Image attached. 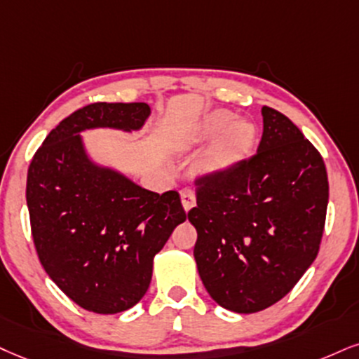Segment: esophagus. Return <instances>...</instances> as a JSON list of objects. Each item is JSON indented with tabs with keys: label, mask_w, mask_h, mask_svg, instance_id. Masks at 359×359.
I'll use <instances>...</instances> for the list:
<instances>
[{
	"label": "esophagus",
	"mask_w": 359,
	"mask_h": 359,
	"mask_svg": "<svg viewBox=\"0 0 359 359\" xmlns=\"http://www.w3.org/2000/svg\"><path fill=\"white\" fill-rule=\"evenodd\" d=\"M180 196H181V203H183V208H184V211H189L191 210V208L194 206V193H193V189L191 188H183L180 191Z\"/></svg>",
	"instance_id": "34e87169"
}]
</instances>
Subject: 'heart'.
I'll use <instances>...</instances> for the list:
<instances>
[{
    "instance_id": "obj_1",
    "label": "heart",
    "mask_w": 359,
    "mask_h": 359,
    "mask_svg": "<svg viewBox=\"0 0 359 359\" xmlns=\"http://www.w3.org/2000/svg\"><path fill=\"white\" fill-rule=\"evenodd\" d=\"M229 111H213L203 121L200 138L211 141L210 148L203 154L200 168L206 172L228 171L250 156L256 144V128L253 123L233 121Z\"/></svg>"
}]
</instances>
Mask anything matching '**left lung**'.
<instances>
[{
    "label": "left lung",
    "instance_id": "1",
    "mask_svg": "<svg viewBox=\"0 0 359 359\" xmlns=\"http://www.w3.org/2000/svg\"><path fill=\"white\" fill-rule=\"evenodd\" d=\"M258 151L196 178L194 259L219 306L256 313L293 290L320 251L330 184L325 161L285 114L263 106Z\"/></svg>",
    "mask_w": 359,
    "mask_h": 359
}]
</instances>
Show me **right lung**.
Returning a JSON list of instances; mask_svg holds the SVG:
<instances>
[{"instance_id": "1", "label": "right lung", "mask_w": 359, "mask_h": 359, "mask_svg": "<svg viewBox=\"0 0 359 359\" xmlns=\"http://www.w3.org/2000/svg\"><path fill=\"white\" fill-rule=\"evenodd\" d=\"M146 103H91L50 131L26 180L31 234L44 271L78 306L114 315L148 291L154 255L187 219L180 194L148 191L86 158L78 133L138 130Z\"/></svg>"}]
</instances>
